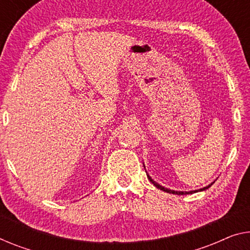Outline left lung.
Returning a JSON list of instances; mask_svg holds the SVG:
<instances>
[{"mask_svg": "<svg viewBox=\"0 0 250 250\" xmlns=\"http://www.w3.org/2000/svg\"><path fill=\"white\" fill-rule=\"evenodd\" d=\"M147 177H148V180L151 182L152 184H154L156 188H159V189H162V191H164V192H167V193H172V194H177V195H184V194H189V193H196L197 191H204V189H207V188H210V186L214 183H212V184H210V185H208L207 188H201V189H197V191H191V192H177V191H172V189H168V188H164V186H162V185H159L158 183H156V182L154 181V180H151V177L149 176V175H147Z\"/></svg>", "mask_w": 250, "mask_h": 250, "instance_id": "obj_1", "label": "left lung"}]
</instances>
